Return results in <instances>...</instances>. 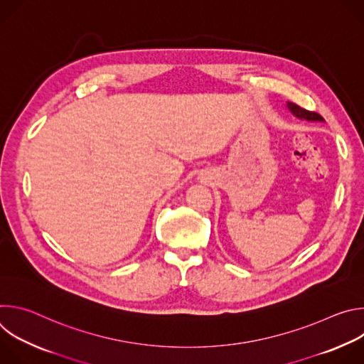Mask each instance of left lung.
Instances as JSON below:
<instances>
[{"label": "left lung", "instance_id": "8db88e82", "mask_svg": "<svg viewBox=\"0 0 364 364\" xmlns=\"http://www.w3.org/2000/svg\"><path fill=\"white\" fill-rule=\"evenodd\" d=\"M287 107L291 111V114L299 119H305V121H324L318 114L316 112H309L306 109H302L301 107L295 105L292 102H287Z\"/></svg>", "mask_w": 364, "mask_h": 364}]
</instances>
